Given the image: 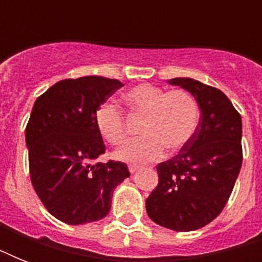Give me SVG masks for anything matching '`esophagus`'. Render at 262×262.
<instances>
[{
    "label": "esophagus",
    "mask_w": 262,
    "mask_h": 262,
    "mask_svg": "<svg viewBox=\"0 0 262 262\" xmlns=\"http://www.w3.org/2000/svg\"><path fill=\"white\" fill-rule=\"evenodd\" d=\"M140 170L139 166H129V171L132 172V174H135V172H137Z\"/></svg>",
    "instance_id": "34e87169"
}]
</instances>
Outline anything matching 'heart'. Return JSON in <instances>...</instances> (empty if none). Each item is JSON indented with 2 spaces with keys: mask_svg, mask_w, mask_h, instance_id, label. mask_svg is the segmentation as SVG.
Segmentation results:
<instances>
[{
  "mask_svg": "<svg viewBox=\"0 0 262 262\" xmlns=\"http://www.w3.org/2000/svg\"><path fill=\"white\" fill-rule=\"evenodd\" d=\"M133 114L145 117L141 126L143 139L130 141L114 152V158L126 163H149L171 152L182 149L194 136L199 125V106L183 90H164L140 84L123 95ZM95 125L103 139L119 145L126 139L122 113L113 103H103L95 111Z\"/></svg>",
  "mask_w": 262,
  "mask_h": 262,
  "instance_id": "b5f03b06",
  "label": "heart"
}]
</instances>
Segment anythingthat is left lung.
Segmentation results:
<instances>
[{
  "label": "left lung",
  "mask_w": 262,
  "mask_h": 262,
  "mask_svg": "<svg viewBox=\"0 0 262 262\" xmlns=\"http://www.w3.org/2000/svg\"><path fill=\"white\" fill-rule=\"evenodd\" d=\"M200 107L194 136L172 159L158 164L159 185L145 201L152 222L174 231H193L219 215L242 166V119L217 88L189 77L167 80Z\"/></svg>",
  "instance_id": "1"
}]
</instances>
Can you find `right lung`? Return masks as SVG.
Segmentation results:
<instances>
[{"label": "right lung", "instance_id": "add662e5", "mask_svg": "<svg viewBox=\"0 0 262 262\" xmlns=\"http://www.w3.org/2000/svg\"><path fill=\"white\" fill-rule=\"evenodd\" d=\"M123 84L85 76L55 83L32 107L26 129L31 182L51 215L79 226L110 212L113 191L130 177L122 162H99L106 145L95 111Z\"/></svg>", "mask_w": 262, "mask_h": 262}]
</instances>
